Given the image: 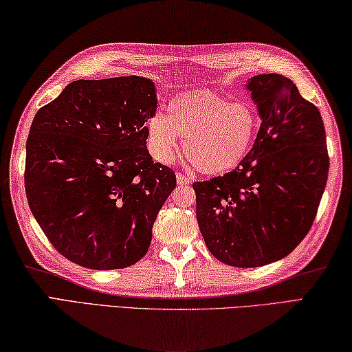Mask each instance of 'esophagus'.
<instances>
[{
	"instance_id": "34e87169",
	"label": "esophagus",
	"mask_w": 352,
	"mask_h": 352,
	"mask_svg": "<svg viewBox=\"0 0 352 352\" xmlns=\"http://www.w3.org/2000/svg\"><path fill=\"white\" fill-rule=\"evenodd\" d=\"M176 179H177V184H190V182H192V177H190L188 175H184V173H177Z\"/></svg>"
}]
</instances>
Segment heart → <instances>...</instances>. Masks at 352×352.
I'll use <instances>...</instances> for the list:
<instances>
[{"instance_id": "1", "label": "heart", "mask_w": 352, "mask_h": 352, "mask_svg": "<svg viewBox=\"0 0 352 352\" xmlns=\"http://www.w3.org/2000/svg\"><path fill=\"white\" fill-rule=\"evenodd\" d=\"M261 120L250 102H232L210 91L173 98L168 114H154L146 144L159 162H170L184 139V154L202 175H223L243 162L260 133Z\"/></svg>"}]
</instances>
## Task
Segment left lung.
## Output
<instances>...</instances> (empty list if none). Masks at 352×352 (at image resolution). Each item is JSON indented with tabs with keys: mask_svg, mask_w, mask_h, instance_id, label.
<instances>
[{
	"mask_svg": "<svg viewBox=\"0 0 352 352\" xmlns=\"http://www.w3.org/2000/svg\"><path fill=\"white\" fill-rule=\"evenodd\" d=\"M261 126L241 164L195 182L196 218L212 255L235 267L278 261L301 243L316 219L328 181L322 116L291 78H249Z\"/></svg>",
	"mask_w": 352,
	"mask_h": 352,
	"instance_id": "1",
	"label": "left lung"
}]
</instances>
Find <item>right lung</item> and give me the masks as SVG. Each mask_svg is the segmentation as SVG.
<instances>
[{
	"instance_id": "add662e5",
	"label": "right lung",
	"mask_w": 352,
	"mask_h": 352,
	"mask_svg": "<svg viewBox=\"0 0 352 352\" xmlns=\"http://www.w3.org/2000/svg\"><path fill=\"white\" fill-rule=\"evenodd\" d=\"M156 88L139 76L76 80L38 109L26 142L28 202L58 254L94 270L145 256L176 187L146 150Z\"/></svg>"
}]
</instances>
